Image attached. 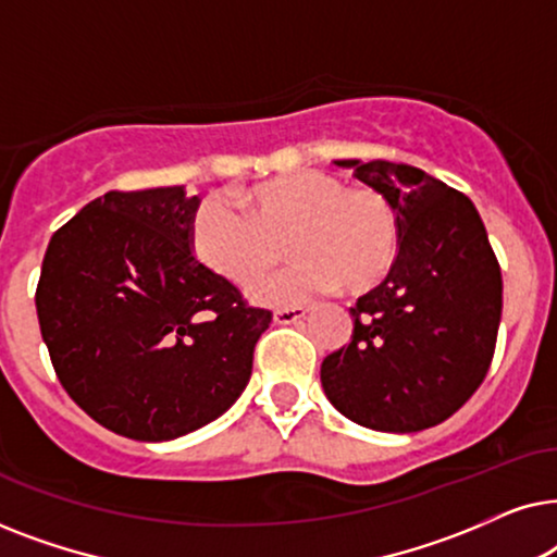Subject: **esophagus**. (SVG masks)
<instances>
[{"mask_svg":"<svg viewBox=\"0 0 557 557\" xmlns=\"http://www.w3.org/2000/svg\"><path fill=\"white\" fill-rule=\"evenodd\" d=\"M309 314V307H286L273 311V322L276 324H294Z\"/></svg>","mask_w":557,"mask_h":557,"instance_id":"1","label":"esophagus"}]
</instances>
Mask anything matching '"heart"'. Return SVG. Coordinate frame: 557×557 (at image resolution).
Instances as JSON below:
<instances>
[{
	"label": "heart",
	"instance_id": "1",
	"mask_svg": "<svg viewBox=\"0 0 557 557\" xmlns=\"http://www.w3.org/2000/svg\"><path fill=\"white\" fill-rule=\"evenodd\" d=\"M243 208L208 197L189 223L197 261L231 284H248L277 260L280 243L295 261L250 284L265 307H294L342 286L349 294L375 288L400 248V218L375 187H345L330 172L299 170L243 193Z\"/></svg>",
	"mask_w": 557,
	"mask_h": 557
}]
</instances>
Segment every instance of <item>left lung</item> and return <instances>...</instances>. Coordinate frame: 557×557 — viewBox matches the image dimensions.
Wrapping results in <instances>:
<instances>
[{"instance_id":"8db88e82","label":"left lung","mask_w":557,"mask_h":557,"mask_svg":"<svg viewBox=\"0 0 557 557\" xmlns=\"http://www.w3.org/2000/svg\"><path fill=\"white\" fill-rule=\"evenodd\" d=\"M391 197L400 248L391 273L349 309V345L326 355L322 387L349 421L413 433L454 416L490 370L502 271L474 202L423 170L339 159Z\"/></svg>"}]
</instances>
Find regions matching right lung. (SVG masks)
<instances>
[{
  "label": "right lung",
  "instance_id": "add662e5",
  "mask_svg": "<svg viewBox=\"0 0 557 557\" xmlns=\"http://www.w3.org/2000/svg\"><path fill=\"white\" fill-rule=\"evenodd\" d=\"M200 197L111 189L55 231L35 307L65 393L103 429L172 441L246 391L271 311L193 256Z\"/></svg>",
  "mask_w": 557,
  "mask_h": 557
}]
</instances>
